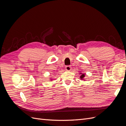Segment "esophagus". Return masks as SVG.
<instances>
[{
    "mask_svg": "<svg viewBox=\"0 0 126 126\" xmlns=\"http://www.w3.org/2000/svg\"><path fill=\"white\" fill-rule=\"evenodd\" d=\"M71 66H67L66 67V70H67V71H70L71 70Z\"/></svg>",
    "mask_w": 126,
    "mask_h": 126,
    "instance_id": "1",
    "label": "esophagus"
}]
</instances>
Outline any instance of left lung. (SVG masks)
Here are the masks:
<instances>
[{
  "label": "left lung",
  "mask_w": 126,
  "mask_h": 126,
  "mask_svg": "<svg viewBox=\"0 0 126 126\" xmlns=\"http://www.w3.org/2000/svg\"><path fill=\"white\" fill-rule=\"evenodd\" d=\"M84 77H85V75L82 74L80 76V78L82 79H83Z\"/></svg>",
  "instance_id": "8db88e82"
}]
</instances>
